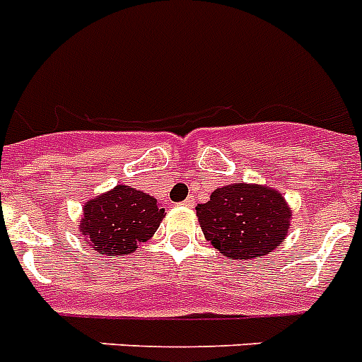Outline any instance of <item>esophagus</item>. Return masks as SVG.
Here are the masks:
<instances>
[{
	"mask_svg": "<svg viewBox=\"0 0 362 362\" xmlns=\"http://www.w3.org/2000/svg\"><path fill=\"white\" fill-rule=\"evenodd\" d=\"M182 204H184V206H187V208H193V206H195V199H191V197H189V199H186V201L182 202Z\"/></svg>",
	"mask_w": 362,
	"mask_h": 362,
	"instance_id": "obj_1",
	"label": "esophagus"
}]
</instances>
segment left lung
<instances>
[{"instance_id": "8db88e82", "label": "left lung", "mask_w": 362, "mask_h": 362, "mask_svg": "<svg viewBox=\"0 0 362 362\" xmlns=\"http://www.w3.org/2000/svg\"><path fill=\"white\" fill-rule=\"evenodd\" d=\"M204 238L234 260L262 258L283 243L292 208L277 189L236 182L217 187L210 201L197 206Z\"/></svg>"}]
</instances>
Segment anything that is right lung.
Wrapping results in <instances>:
<instances>
[{"instance_id": "obj_1", "label": "right lung", "mask_w": 362, "mask_h": 362, "mask_svg": "<svg viewBox=\"0 0 362 362\" xmlns=\"http://www.w3.org/2000/svg\"><path fill=\"white\" fill-rule=\"evenodd\" d=\"M165 217L158 199L119 184L83 204L79 232L90 249L105 257H124L148 242Z\"/></svg>"}]
</instances>
